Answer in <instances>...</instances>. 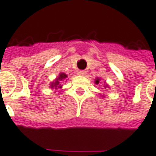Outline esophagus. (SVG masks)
Here are the masks:
<instances>
[{
    "label": "esophagus",
    "instance_id": "34e87169",
    "mask_svg": "<svg viewBox=\"0 0 156 156\" xmlns=\"http://www.w3.org/2000/svg\"><path fill=\"white\" fill-rule=\"evenodd\" d=\"M86 71L85 70H78V74L79 76H84V75H86Z\"/></svg>",
    "mask_w": 156,
    "mask_h": 156
}]
</instances>
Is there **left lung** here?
<instances>
[{
	"mask_svg": "<svg viewBox=\"0 0 156 156\" xmlns=\"http://www.w3.org/2000/svg\"><path fill=\"white\" fill-rule=\"evenodd\" d=\"M100 80H101V78H96V79H95V84H96V85H98V84H99ZM104 87H105V88H107V85H106V86H104Z\"/></svg>",
	"mask_w": 156,
	"mask_h": 156,
	"instance_id": "left-lung-1",
	"label": "left lung"
}]
</instances>
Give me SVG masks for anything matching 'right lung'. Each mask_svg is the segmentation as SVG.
Wrapping results in <instances>:
<instances>
[{
  "label": "right lung",
  "instance_id": "right-lung-1",
  "mask_svg": "<svg viewBox=\"0 0 156 156\" xmlns=\"http://www.w3.org/2000/svg\"><path fill=\"white\" fill-rule=\"evenodd\" d=\"M67 75L65 74V73H60L59 76H58V78H55V80L54 81V82H52L50 85L51 88H55V89H58V88H61L62 86H61V84H62V81H63L64 79H66L67 78Z\"/></svg>",
  "mask_w": 156,
  "mask_h": 156
}]
</instances>
